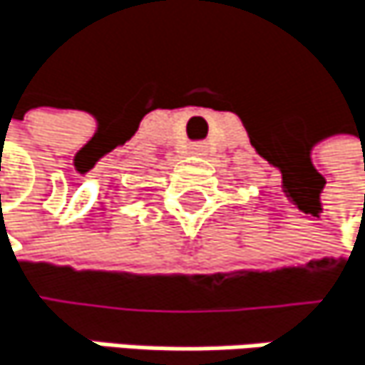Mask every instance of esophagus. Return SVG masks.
I'll list each match as a JSON object with an SVG mask.
<instances>
[{
	"label": "esophagus",
	"instance_id": "esophagus-1",
	"mask_svg": "<svg viewBox=\"0 0 365 365\" xmlns=\"http://www.w3.org/2000/svg\"><path fill=\"white\" fill-rule=\"evenodd\" d=\"M203 151H205V147H203V145H192V153L203 155Z\"/></svg>",
	"mask_w": 365,
	"mask_h": 365
}]
</instances>
